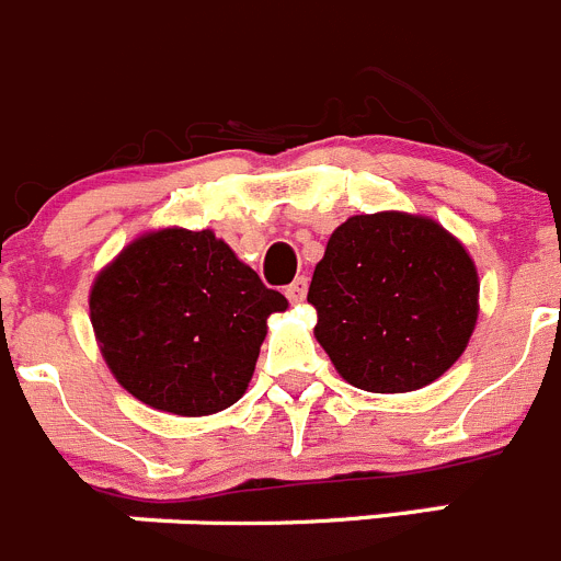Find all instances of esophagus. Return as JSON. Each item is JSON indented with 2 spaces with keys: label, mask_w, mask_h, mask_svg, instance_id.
Here are the masks:
<instances>
[{
  "label": "esophagus",
  "mask_w": 561,
  "mask_h": 561,
  "mask_svg": "<svg viewBox=\"0 0 561 561\" xmlns=\"http://www.w3.org/2000/svg\"><path fill=\"white\" fill-rule=\"evenodd\" d=\"M306 291H308L306 277H297L295 284L286 286V297H289V302H302L306 300Z\"/></svg>",
  "instance_id": "esophagus-1"
}]
</instances>
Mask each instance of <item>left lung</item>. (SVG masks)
<instances>
[{"label":"left lung","mask_w":561,"mask_h":561,"mask_svg":"<svg viewBox=\"0 0 561 561\" xmlns=\"http://www.w3.org/2000/svg\"><path fill=\"white\" fill-rule=\"evenodd\" d=\"M308 302L317 342L364 392H411L465 353L479 275L445 228L409 214H362L333 230Z\"/></svg>","instance_id":"1"}]
</instances>
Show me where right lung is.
I'll use <instances>...</instances> for the list:
<instances>
[{
  "label": "right lung",
  "mask_w": 561,
  "mask_h": 561,
  "mask_svg": "<svg viewBox=\"0 0 561 561\" xmlns=\"http://www.w3.org/2000/svg\"><path fill=\"white\" fill-rule=\"evenodd\" d=\"M91 325L116 381L152 409L214 414L244 394L286 297L210 230L133 241L91 289Z\"/></svg>",
  "instance_id": "1"
}]
</instances>
